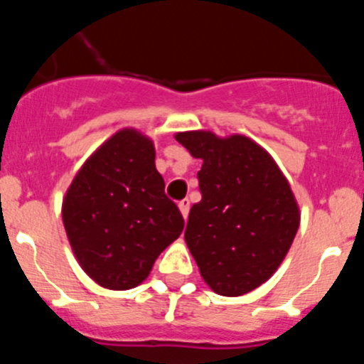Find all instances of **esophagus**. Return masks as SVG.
Returning <instances> with one entry per match:
<instances>
[{
  "instance_id": "esophagus-1",
  "label": "esophagus",
  "mask_w": 364,
  "mask_h": 364,
  "mask_svg": "<svg viewBox=\"0 0 364 364\" xmlns=\"http://www.w3.org/2000/svg\"><path fill=\"white\" fill-rule=\"evenodd\" d=\"M178 210H180V213H182V217L188 218V215H189V200H188V198H184V200L178 202Z\"/></svg>"
}]
</instances>
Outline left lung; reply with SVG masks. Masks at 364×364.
Wrapping results in <instances>:
<instances>
[{
  "label": "left lung",
  "mask_w": 364,
  "mask_h": 364,
  "mask_svg": "<svg viewBox=\"0 0 364 364\" xmlns=\"http://www.w3.org/2000/svg\"><path fill=\"white\" fill-rule=\"evenodd\" d=\"M175 138L202 160V200L184 239L211 290L239 297L277 272L299 230L301 211L272 154L244 134L184 131Z\"/></svg>",
  "instance_id": "8db88e82"
}]
</instances>
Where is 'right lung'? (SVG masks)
I'll use <instances>...</instances> for the list:
<instances>
[{
  "label": "right lung",
  "mask_w": 364,
  "mask_h": 364,
  "mask_svg": "<svg viewBox=\"0 0 364 364\" xmlns=\"http://www.w3.org/2000/svg\"><path fill=\"white\" fill-rule=\"evenodd\" d=\"M154 154L149 136L124 127L83 162L63 197L74 257L107 290L142 284L184 230L178 208L164 193Z\"/></svg>",
  "instance_id": "obj_1"
}]
</instances>
